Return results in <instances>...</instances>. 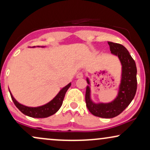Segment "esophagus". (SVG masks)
Segmentation results:
<instances>
[{
    "instance_id": "esophagus-1",
    "label": "esophagus",
    "mask_w": 150,
    "mask_h": 150,
    "mask_svg": "<svg viewBox=\"0 0 150 150\" xmlns=\"http://www.w3.org/2000/svg\"><path fill=\"white\" fill-rule=\"evenodd\" d=\"M83 76H84V75H83L82 72H79V73H77V74L76 77L78 79H80V78H82Z\"/></svg>"
}]
</instances>
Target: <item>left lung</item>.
I'll return each mask as SVG.
<instances>
[{
  "instance_id": "8db88e82",
  "label": "left lung",
  "mask_w": 150,
  "mask_h": 150,
  "mask_svg": "<svg viewBox=\"0 0 150 150\" xmlns=\"http://www.w3.org/2000/svg\"><path fill=\"white\" fill-rule=\"evenodd\" d=\"M108 44L111 52L118 57L122 65V75L117 96L110 102H94L91 97V83L88 77L86 81L88 85L86 86L85 96L86 107L89 111L93 115L103 118H112L122 113L134 99L137 89V69L135 61L122 45L110 41H108Z\"/></svg>"
}]
</instances>
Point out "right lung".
<instances>
[{"mask_svg": "<svg viewBox=\"0 0 150 150\" xmlns=\"http://www.w3.org/2000/svg\"><path fill=\"white\" fill-rule=\"evenodd\" d=\"M40 47V46H39ZM43 47V46H41ZM71 83H69V84L66 85L64 88H62L60 91L58 93L57 95L54 97L53 99L45 104L44 105L39 106V107H27L19 103L15 98L13 97L12 93L9 91L10 93L11 98L14 102V105L16 107L20 110L23 114L28 115V116L32 117H37V118H42V117H47L50 116L53 114H54L60 107H62V103H63V100L65 96V94L69 87L71 86Z\"/></svg>", "mask_w": 150, "mask_h": 150, "instance_id": "right-lung-1", "label": "right lung"}]
</instances>
